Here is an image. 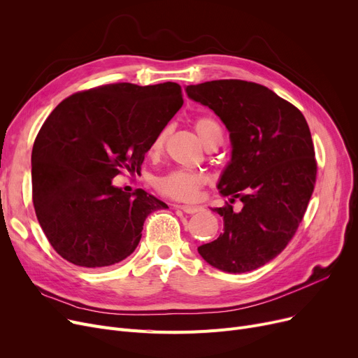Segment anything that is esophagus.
<instances>
[{"label": "esophagus", "instance_id": "obj_1", "mask_svg": "<svg viewBox=\"0 0 358 358\" xmlns=\"http://www.w3.org/2000/svg\"><path fill=\"white\" fill-rule=\"evenodd\" d=\"M176 208L181 209L182 212L189 213V215H194V213L201 212V208H199V206H184V204H181V206H176Z\"/></svg>", "mask_w": 358, "mask_h": 358}]
</instances>
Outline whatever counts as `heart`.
I'll use <instances>...</instances> for the list:
<instances>
[{
	"mask_svg": "<svg viewBox=\"0 0 358 358\" xmlns=\"http://www.w3.org/2000/svg\"><path fill=\"white\" fill-rule=\"evenodd\" d=\"M193 127L199 139L208 148L213 142H222V127L219 122L212 116H200L193 122ZM166 138V131L162 130L157 135L152 145H150V154H159ZM208 182L204 174L184 171V169H176L158 177L154 181L155 189L169 197L178 201H193L197 199L201 187Z\"/></svg>",
	"mask_w": 358,
	"mask_h": 358,
	"instance_id": "heart-1",
	"label": "heart"
}]
</instances>
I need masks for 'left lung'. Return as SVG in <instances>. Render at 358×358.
Masks as SVG:
<instances>
[{
	"label": "left lung",
	"mask_w": 358,
	"mask_h": 358,
	"mask_svg": "<svg viewBox=\"0 0 358 358\" xmlns=\"http://www.w3.org/2000/svg\"><path fill=\"white\" fill-rule=\"evenodd\" d=\"M185 91L229 130L232 159L217 189L231 203H243L239 213L229 203L213 209L223 217V234L199 254L222 271H252L287 247L308 209L317 171L308 122L292 103L255 83L217 80Z\"/></svg>",
	"instance_id": "1"
}]
</instances>
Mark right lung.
Here are the masks:
<instances>
[{
	"label": "right lung",
	"mask_w": 358,
	"mask_h": 358,
	"mask_svg": "<svg viewBox=\"0 0 358 358\" xmlns=\"http://www.w3.org/2000/svg\"><path fill=\"white\" fill-rule=\"evenodd\" d=\"M182 106L177 83L107 84L75 92L45 120L31 150V196L53 250L85 268L117 264L138 247L148 215L168 206L111 184L141 171Z\"/></svg>",
	"instance_id": "right-lung-1"
}]
</instances>
